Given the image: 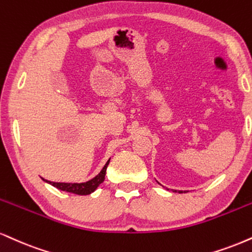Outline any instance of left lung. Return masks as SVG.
Wrapping results in <instances>:
<instances>
[{"label":"left lung","mask_w":252,"mask_h":252,"mask_svg":"<svg viewBox=\"0 0 252 252\" xmlns=\"http://www.w3.org/2000/svg\"><path fill=\"white\" fill-rule=\"evenodd\" d=\"M176 192V191H175ZM178 192H180V193H182V192H183V191H178ZM184 192H186V191H184Z\"/></svg>","instance_id":"obj_1"}]
</instances>
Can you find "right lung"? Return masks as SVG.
Returning <instances> with one entry per match:
<instances>
[{
    "label": "right lung",
    "mask_w": 252,
    "mask_h": 252,
    "mask_svg": "<svg viewBox=\"0 0 252 252\" xmlns=\"http://www.w3.org/2000/svg\"><path fill=\"white\" fill-rule=\"evenodd\" d=\"M109 162H110V158L108 159V162L105 163V165L103 166L102 170L99 171L98 175H96L95 177L92 178V180L83 182V183H64V182H51V181L44 180V178H42V180H43L44 182H47V183L51 184L53 187L57 188V189L62 190V191L72 192V193H76V195H81V196L82 195H89V193L95 191V190L97 189V187H98L101 183H103V181H104L105 171H107Z\"/></svg>",
    "instance_id": "obj_1"
}]
</instances>
